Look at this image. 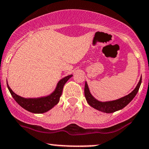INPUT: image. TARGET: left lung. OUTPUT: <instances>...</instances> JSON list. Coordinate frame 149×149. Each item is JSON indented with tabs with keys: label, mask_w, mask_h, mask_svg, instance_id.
Instances as JSON below:
<instances>
[{
	"label": "left lung",
	"mask_w": 149,
	"mask_h": 149,
	"mask_svg": "<svg viewBox=\"0 0 149 149\" xmlns=\"http://www.w3.org/2000/svg\"><path fill=\"white\" fill-rule=\"evenodd\" d=\"M141 77L140 78L139 82L138 83L135 89L129 95L122 97V98L116 100L109 101V102H100V101H98L95 97H93V96L90 93L87 83L86 82L84 89L85 97H86L88 103L91 107H93V108L101 111V112H105V113H112V112H116V111L123 109L125 106H127V104L130 103L138 93L139 89L140 86H141Z\"/></svg>",
	"instance_id": "obj_1"
}]
</instances>
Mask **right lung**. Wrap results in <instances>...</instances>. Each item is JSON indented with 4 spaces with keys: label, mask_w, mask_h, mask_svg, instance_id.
I'll use <instances>...</instances> for the list:
<instances>
[{
    "label": "right lung",
    "mask_w": 149,
    "mask_h": 149,
    "mask_svg": "<svg viewBox=\"0 0 149 149\" xmlns=\"http://www.w3.org/2000/svg\"><path fill=\"white\" fill-rule=\"evenodd\" d=\"M72 76L73 75H69L60 80L55 91L49 95L39 97V98H24L15 94L9 87L8 83L7 86L11 95L17 102V103H18L22 108L32 113L40 114L47 112L58 104L62 94L63 86L68 80L72 77Z\"/></svg>",
    "instance_id": "right-lung-1"
}]
</instances>
